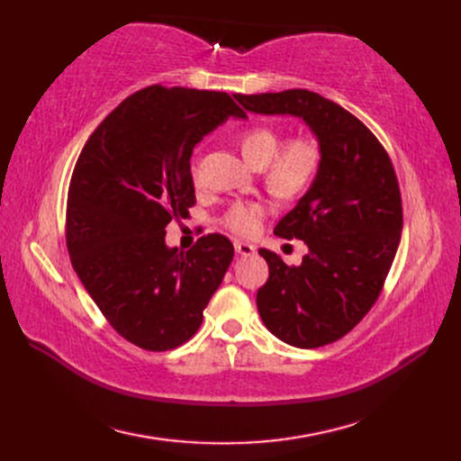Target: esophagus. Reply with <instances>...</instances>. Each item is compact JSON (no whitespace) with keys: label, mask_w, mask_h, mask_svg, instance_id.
Returning a JSON list of instances; mask_svg holds the SVG:
<instances>
[{"label":"esophagus","mask_w":461,"mask_h":461,"mask_svg":"<svg viewBox=\"0 0 461 461\" xmlns=\"http://www.w3.org/2000/svg\"><path fill=\"white\" fill-rule=\"evenodd\" d=\"M234 252L239 256H252L256 252V248L248 242H234Z\"/></svg>","instance_id":"34e87169"}]
</instances>
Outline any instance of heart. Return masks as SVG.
I'll use <instances>...</instances> for the list:
<instances>
[{
    "label": "heart",
    "mask_w": 461,
    "mask_h": 461,
    "mask_svg": "<svg viewBox=\"0 0 461 461\" xmlns=\"http://www.w3.org/2000/svg\"><path fill=\"white\" fill-rule=\"evenodd\" d=\"M239 146L248 163L263 167L265 183L281 198L300 196L317 176L321 146L312 136H292L283 140V134L269 124H254L240 134ZM269 212L267 202L234 203L222 222L234 234L252 236Z\"/></svg>",
    "instance_id": "b5f03b06"
}]
</instances>
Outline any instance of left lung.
<instances>
[{"mask_svg":"<svg viewBox=\"0 0 461 461\" xmlns=\"http://www.w3.org/2000/svg\"><path fill=\"white\" fill-rule=\"evenodd\" d=\"M234 97L254 113L302 117L317 136L313 185L275 227L281 239L303 240L310 254L296 267L259 249L269 278L258 290V310L265 327L290 346L337 342L373 308L393 267L402 232L393 161L364 122L315 92Z\"/></svg>","mask_w":461,"mask_h":461,"instance_id":"8db88e82","label":"left lung"}]
</instances>
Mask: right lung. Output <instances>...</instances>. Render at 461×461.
I'll return each instance as SVG.
<instances>
[{"mask_svg":"<svg viewBox=\"0 0 461 461\" xmlns=\"http://www.w3.org/2000/svg\"><path fill=\"white\" fill-rule=\"evenodd\" d=\"M244 111L227 92L153 85L97 124L68 185L65 236L73 269L124 340L167 352L190 340L234 256L219 232L188 252L165 227L196 205L192 149Z\"/></svg>","mask_w":461,"mask_h":461,"instance_id":"obj_1","label":"right lung"}]
</instances>
